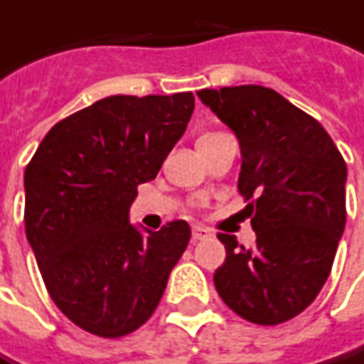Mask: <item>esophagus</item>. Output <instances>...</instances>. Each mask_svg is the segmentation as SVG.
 <instances>
[{
	"mask_svg": "<svg viewBox=\"0 0 364 364\" xmlns=\"http://www.w3.org/2000/svg\"><path fill=\"white\" fill-rule=\"evenodd\" d=\"M211 237V231L205 227H193V241H205Z\"/></svg>",
	"mask_w": 364,
	"mask_h": 364,
	"instance_id": "esophagus-1",
	"label": "esophagus"
}]
</instances>
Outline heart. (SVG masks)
<instances>
[{
  "label": "heart",
  "instance_id": "heart-1",
  "mask_svg": "<svg viewBox=\"0 0 364 364\" xmlns=\"http://www.w3.org/2000/svg\"><path fill=\"white\" fill-rule=\"evenodd\" d=\"M217 135H221V133H203L201 137L197 141H203V139H211V137H217Z\"/></svg>",
  "mask_w": 364,
  "mask_h": 364
}]
</instances>
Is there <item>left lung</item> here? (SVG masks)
<instances>
[{"label":"left lung","mask_w":364,"mask_h":364,"mask_svg":"<svg viewBox=\"0 0 364 364\" xmlns=\"http://www.w3.org/2000/svg\"><path fill=\"white\" fill-rule=\"evenodd\" d=\"M197 95L231 127L241 147L239 193L257 241L219 233L225 263L215 289L257 325H279L315 301L345 231L347 165L315 117L263 85L201 89Z\"/></svg>","instance_id":"1"}]
</instances>
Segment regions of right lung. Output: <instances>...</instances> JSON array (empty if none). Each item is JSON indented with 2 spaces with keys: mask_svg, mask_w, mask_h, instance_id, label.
<instances>
[{
  "mask_svg": "<svg viewBox=\"0 0 364 364\" xmlns=\"http://www.w3.org/2000/svg\"><path fill=\"white\" fill-rule=\"evenodd\" d=\"M193 109L191 91L99 99L55 123L26 167V235L47 293L91 335L119 338L139 328L187 249L185 221L143 235L129 207Z\"/></svg>",
  "mask_w": 364,
  "mask_h": 364,
  "instance_id": "right-lung-1",
  "label": "right lung"
}]
</instances>
